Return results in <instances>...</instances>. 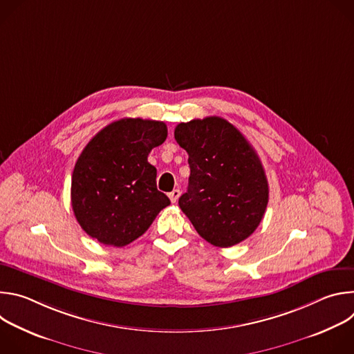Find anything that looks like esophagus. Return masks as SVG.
<instances>
[{"label": "esophagus", "instance_id": "1", "mask_svg": "<svg viewBox=\"0 0 354 354\" xmlns=\"http://www.w3.org/2000/svg\"><path fill=\"white\" fill-rule=\"evenodd\" d=\"M168 196H169V198H171L172 203H176L178 198H179V196H180V190H179V189H174Z\"/></svg>", "mask_w": 354, "mask_h": 354}]
</instances>
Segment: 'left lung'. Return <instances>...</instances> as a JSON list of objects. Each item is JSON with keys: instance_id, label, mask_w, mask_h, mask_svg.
<instances>
[{"instance_id": "8db88e82", "label": "left lung", "mask_w": 354, "mask_h": 354, "mask_svg": "<svg viewBox=\"0 0 354 354\" xmlns=\"http://www.w3.org/2000/svg\"><path fill=\"white\" fill-rule=\"evenodd\" d=\"M176 142L189 154V187L179 207L214 246L246 239L261 224L269 201L263 165L242 133L218 116L179 123Z\"/></svg>"}]
</instances>
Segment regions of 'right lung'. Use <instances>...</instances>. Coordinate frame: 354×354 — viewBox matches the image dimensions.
I'll return each instance as SVG.
<instances>
[{"instance_id": "obj_1", "label": "right lung", "mask_w": 354, "mask_h": 354, "mask_svg": "<svg viewBox=\"0 0 354 354\" xmlns=\"http://www.w3.org/2000/svg\"><path fill=\"white\" fill-rule=\"evenodd\" d=\"M168 136L167 124L120 119L82 149L71 178V206L81 228L104 245L124 246L141 236L171 205L157 189L148 154Z\"/></svg>"}]
</instances>
